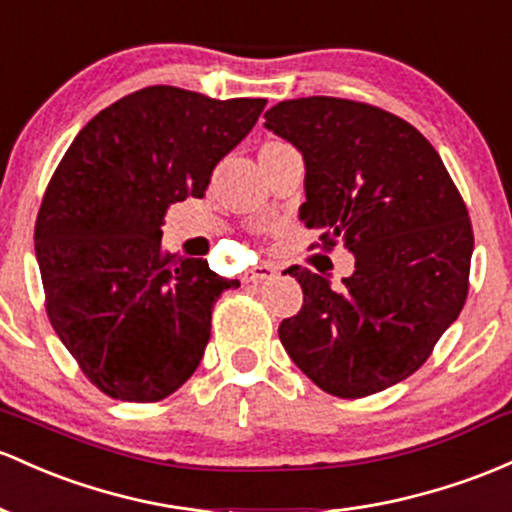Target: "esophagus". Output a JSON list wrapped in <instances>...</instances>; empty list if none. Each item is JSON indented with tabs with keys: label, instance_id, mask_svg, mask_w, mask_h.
<instances>
[{
	"label": "esophagus",
	"instance_id": "obj_1",
	"mask_svg": "<svg viewBox=\"0 0 512 512\" xmlns=\"http://www.w3.org/2000/svg\"><path fill=\"white\" fill-rule=\"evenodd\" d=\"M274 274H277V267H274V265H257V267H252L250 272H247L245 282H252V284L265 282V279H272Z\"/></svg>",
	"mask_w": 512,
	"mask_h": 512
}]
</instances>
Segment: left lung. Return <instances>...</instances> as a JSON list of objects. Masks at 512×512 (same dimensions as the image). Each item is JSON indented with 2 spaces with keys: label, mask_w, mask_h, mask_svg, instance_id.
Returning a JSON list of instances; mask_svg holds the SVG:
<instances>
[{
  "label": "left lung",
  "mask_w": 512,
  "mask_h": 512,
  "mask_svg": "<svg viewBox=\"0 0 512 512\" xmlns=\"http://www.w3.org/2000/svg\"><path fill=\"white\" fill-rule=\"evenodd\" d=\"M265 126L306 165V228L342 243L355 272L340 289L299 265L303 306L279 340L318 389L384 391L418 372L469 294L474 230L428 138L379 106L335 97L279 101Z\"/></svg>",
  "instance_id": "8db88e82"
}]
</instances>
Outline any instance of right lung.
<instances>
[{"label":"right lung","instance_id":"obj_1","mask_svg":"<svg viewBox=\"0 0 512 512\" xmlns=\"http://www.w3.org/2000/svg\"><path fill=\"white\" fill-rule=\"evenodd\" d=\"M265 104L138 89L99 111L50 177L33 235L46 311L106 396L162 401L199 367L213 303L240 282L162 250V218L204 196Z\"/></svg>","mask_w":512,"mask_h":512}]
</instances>
